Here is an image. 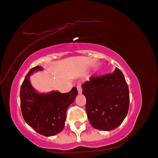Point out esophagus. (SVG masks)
I'll use <instances>...</instances> for the list:
<instances>
[{"label": "esophagus", "mask_w": 158, "mask_h": 158, "mask_svg": "<svg viewBox=\"0 0 158 158\" xmlns=\"http://www.w3.org/2000/svg\"><path fill=\"white\" fill-rule=\"evenodd\" d=\"M77 92H78V94H81L82 93V88H81V85H77Z\"/></svg>", "instance_id": "obj_1"}]
</instances>
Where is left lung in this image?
Returning a JSON list of instances; mask_svg holds the SVG:
<instances>
[{
	"instance_id": "obj_1",
	"label": "left lung",
	"mask_w": 158,
	"mask_h": 158,
	"mask_svg": "<svg viewBox=\"0 0 158 158\" xmlns=\"http://www.w3.org/2000/svg\"><path fill=\"white\" fill-rule=\"evenodd\" d=\"M86 98V113L91 125L102 131L120 126L129 109V89L123 73L115 68L113 73L91 77L82 84Z\"/></svg>"
}]
</instances>
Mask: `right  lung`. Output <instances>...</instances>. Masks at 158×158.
Segmentation results:
<instances>
[{
  "mask_svg": "<svg viewBox=\"0 0 158 158\" xmlns=\"http://www.w3.org/2000/svg\"><path fill=\"white\" fill-rule=\"evenodd\" d=\"M43 70V67L31 68L20 88V107L26 123L38 133L50 137L58 134L64 128L66 111L77 95L76 88L69 93L58 90L39 93L33 88L30 77L34 73Z\"/></svg>",
  "mask_w": 158,
  "mask_h": 158,
  "instance_id": "add662e5",
  "label": "right lung"
}]
</instances>
